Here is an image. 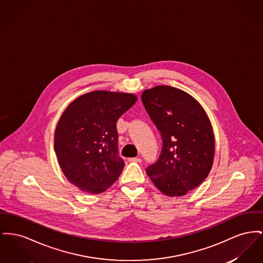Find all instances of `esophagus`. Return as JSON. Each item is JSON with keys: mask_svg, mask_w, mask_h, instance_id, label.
Masks as SVG:
<instances>
[{"mask_svg": "<svg viewBox=\"0 0 263 263\" xmlns=\"http://www.w3.org/2000/svg\"><path fill=\"white\" fill-rule=\"evenodd\" d=\"M128 161H129V162H137V163H141V162H142V159H141V158H137V157H136V158H129Z\"/></svg>", "mask_w": 263, "mask_h": 263, "instance_id": "1", "label": "esophagus"}]
</instances>
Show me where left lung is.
Wrapping results in <instances>:
<instances>
[{"label":"left lung","instance_id":"1","mask_svg":"<svg viewBox=\"0 0 263 263\" xmlns=\"http://www.w3.org/2000/svg\"><path fill=\"white\" fill-rule=\"evenodd\" d=\"M141 99L163 140L158 161L146 173L164 195L185 196L213 167L215 136L210 119L193 96L172 86L147 89Z\"/></svg>","mask_w":263,"mask_h":263}]
</instances>
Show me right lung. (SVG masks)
<instances>
[{
	"instance_id": "obj_1",
	"label": "right lung",
	"mask_w": 263,
	"mask_h": 263,
	"mask_svg": "<svg viewBox=\"0 0 263 263\" xmlns=\"http://www.w3.org/2000/svg\"><path fill=\"white\" fill-rule=\"evenodd\" d=\"M137 101L131 93L96 90L73 100L54 132V151L66 179L89 194H100L119 178V117Z\"/></svg>"
}]
</instances>
